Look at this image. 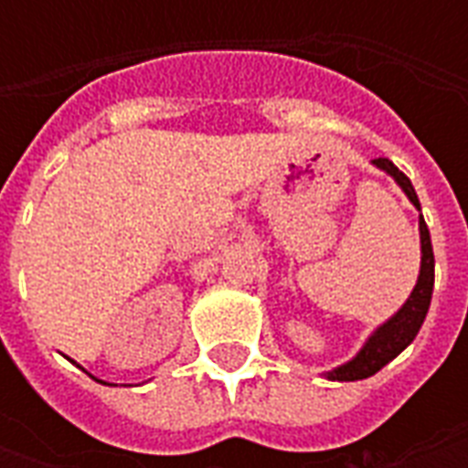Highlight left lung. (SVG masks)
Wrapping results in <instances>:
<instances>
[{
	"mask_svg": "<svg viewBox=\"0 0 468 468\" xmlns=\"http://www.w3.org/2000/svg\"><path fill=\"white\" fill-rule=\"evenodd\" d=\"M372 164L378 169L388 171L401 185L406 197L420 207V197H417V192L411 187V179L406 176L404 171L388 158H375ZM420 237H422V268H420V279H417L411 297L406 299L404 307L393 314L388 323H383L378 331L369 335L367 344L362 346V351L351 362L328 372L331 380H365L369 375H375L378 369L386 367L390 359H396L417 338L424 317H427V310H430L432 286H435V255H432V242H430V229L424 224L422 216H420Z\"/></svg>",
	"mask_w": 468,
	"mask_h": 468,
	"instance_id": "obj_1",
	"label": "left lung"
}]
</instances>
